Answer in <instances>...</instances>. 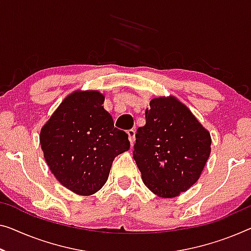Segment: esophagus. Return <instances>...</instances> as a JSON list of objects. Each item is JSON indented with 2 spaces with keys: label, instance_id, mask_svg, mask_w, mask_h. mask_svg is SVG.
I'll return each mask as SVG.
<instances>
[{
  "label": "esophagus",
  "instance_id": "esophagus-1",
  "mask_svg": "<svg viewBox=\"0 0 251 251\" xmlns=\"http://www.w3.org/2000/svg\"><path fill=\"white\" fill-rule=\"evenodd\" d=\"M127 134H128V140L130 142V145H133L134 142H135V130L128 129L127 130Z\"/></svg>",
  "mask_w": 251,
  "mask_h": 251
}]
</instances>
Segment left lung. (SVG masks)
I'll return each mask as SVG.
<instances>
[{"label": "left lung", "instance_id": "1", "mask_svg": "<svg viewBox=\"0 0 251 251\" xmlns=\"http://www.w3.org/2000/svg\"><path fill=\"white\" fill-rule=\"evenodd\" d=\"M133 158L148 188L178 196L198 180L211 153V135L175 97L150 101L145 125L135 134Z\"/></svg>", "mask_w": 251, "mask_h": 251}]
</instances>
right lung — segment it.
Listing matches in <instances>:
<instances>
[{
  "label": "right lung",
  "instance_id": "obj_1",
  "mask_svg": "<svg viewBox=\"0 0 251 251\" xmlns=\"http://www.w3.org/2000/svg\"><path fill=\"white\" fill-rule=\"evenodd\" d=\"M95 90L74 91L40 130L44 158L56 179L71 192L89 196L106 184L114 159L129 149Z\"/></svg>",
  "mask_w": 251,
  "mask_h": 251
}]
</instances>
